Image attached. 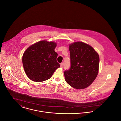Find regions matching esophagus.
Wrapping results in <instances>:
<instances>
[{"label": "esophagus", "instance_id": "34e87169", "mask_svg": "<svg viewBox=\"0 0 121 121\" xmlns=\"http://www.w3.org/2000/svg\"><path fill=\"white\" fill-rule=\"evenodd\" d=\"M63 66V63H60V67L61 68H62Z\"/></svg>", "mask_w": 121, "mask_h": 121}]
</instances>
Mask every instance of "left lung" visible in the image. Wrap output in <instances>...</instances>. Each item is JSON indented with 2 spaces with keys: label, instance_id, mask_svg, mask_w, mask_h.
<instances>
[{
  "label": "left lung",
  "instance_id": "8db88e82",
  "mask_svg": "<svg viewBox=\"0 0 121 121\" xmlns=\"http://www.w3.org/2000/svg\"><path fill=\"white\" fill-rule=\"evenodd\" d=\"M71 66L65 70L66 82L76 89H83L90 85L98 73L100 59L94 49L82 42L69 45Z\"/></svg>",
  "mask_w": 121,
  "mask_h": 121
}]
</instances>
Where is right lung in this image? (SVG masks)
Returning a JSON list of instances; mask_svg holds the SVG:
<instances>
[{
    "instance_id": "1",
    "label": "right lung",
    "mask_w": 121,
    "mask_h": 121,
    "mask_svg": "<svg viewBox=\"0 0 121 121\" xmlns=\"http://www.w3.org/2000/svg\"><path fill=\"white\" fill-rule=\"evenodd\" d=\"M57 44L46 40L30 46L22 57L24 69L27 77L36 82L50 79L60 65L57 61L58 54L54 49Z\"/></svg>"
}]
</instances>
